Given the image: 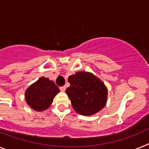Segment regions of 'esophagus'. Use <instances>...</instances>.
Segmentation results:
<instances>
[{
    "label": "esophagus",
    "instance_id": "34e87169",
    "mask_svg": "<svg viewBox=\"0 0 149 149\" xmlns=\"http://www.w3.org/2000/svg\"><path fill=\"white\" fill-rule=\"evenodd\" d=\"M65 89H66L65 86H61V87H60V90L61 91H62V92H64V91H65Z\"/></svg>",
    "mask_w": 149,
    "mask_h": 149
}]
</instances>
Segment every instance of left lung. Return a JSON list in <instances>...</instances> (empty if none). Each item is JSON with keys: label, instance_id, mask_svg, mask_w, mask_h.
Returning a JSON list of instances; mask_svg holds the SVG:
<instances>
[{"label": "left lung", "instance_id": "obj_1", "mask_svg": "<svg viewBox=\"0 0 149 149\" xmlns=\"http://www.w3.org/2000/svg\"><path fill=\"white\" fill-rule=\"evenodd\" d=\"M70 85L66 93L74 110L91 116L101 110L107 100V88L101 80L88 72H77L68 78Z\"/></svg>", "mask_w": 149, "mask_h": 149}]
</instances>
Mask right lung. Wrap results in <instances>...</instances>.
Here are the masks:
<instances>
[{"instance_id":"add662e5","label":"right lung","mask_w":149,"mask_h":149,"mask_svg":"<svg viewBox=\"0 0 149 149\" xmlns=\"http://www.w3.org/2000/svg\"><path fill=\"white\" fill-rule=\"evenodd\" d=\"M59 92L58 87L52 81L41 77L27 89L25 100L31 108L40 112L50 107L53 98Z\"/></svg>"}]
</instances>
